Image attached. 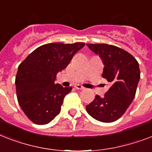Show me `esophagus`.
Returning a JSON list of instances; mask_svg holds the SVG:
<instances>
[{
    "mask_svg": "<svg viewBox=\"0 0 152 152\" xmlns=\"http://www.w3.org/2000/svg\"><path fill=\"white\" fill-rule=\"evenodd\" d=\"M74 88H76V89H79V90H83L84 89V88L82 85H80V84H76V85L74 86Z\"/></svg>",
    "mask_w": 152,
    "mask_h": 152,
    "instance_id": "1",
    "label": "esophagus"
}]
</instances>
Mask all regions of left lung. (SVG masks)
I'll list each match as a JSON object with an SVG mask.
<instances>
[{
  "label": "left lung",
  "mask_w": 152,
  "mask_h": 152,
  "mask_svg": "<svg viewBox=\"0 0 152 152\" xmlns=\"http://www.w3.org/2000/svg\"><path fill=\"white\" fill-rule=\"evenodd\" d=\"M99 55L104 68L102 76L111 84L103 97L96 95L86 106L88 113L102 122H113L125 113L134 99L140 78L139 64L129 53L107 44H87Z\"/></svg>",
  "instance_id": "1"
}]
</instances>
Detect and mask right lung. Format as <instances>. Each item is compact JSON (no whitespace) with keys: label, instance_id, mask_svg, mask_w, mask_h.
Instances as JSON below:
<instances>
[{"label":"right lung","instance_id":"right-lung-1","mask_svg":"<svg viewBox=\"0 0 152 152\" xmlns=\"http://www.w3.org/2000/svg\"><path fill=\"white\" fill-rule=\"evenodd\" d=\"M84 45L83 42L45 44L31 53L19 65L15 82L18 102L34 124H48L60 113L64 96L72 88L55 84L56 76Z\"/></svg>","mask_w":152,"mask_h":152}]
</instances>
